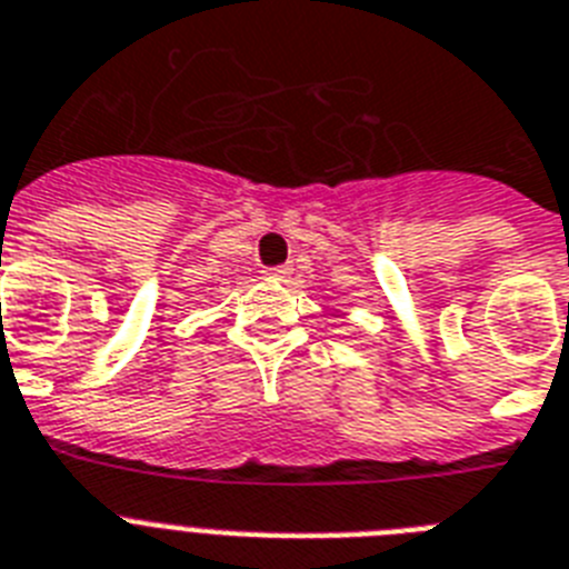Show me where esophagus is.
Segmentation results:
<instances>
[{
    "label": "esophagus",
    "mask_w": 569,
    "mask_h": 569,
    "mask_svg": "<svg viewBox=\"0 0 569 569\" xmlns=\"http://www.w3.org/2000/svg\"><path fill=\"white\" fill-rule=\"evenodd\" d=\"M262 277H266V280H286V277H289V269H286V266H277V269H266L262 271Z\"/></svg>",
    "instance_id": "obj_1"
}]
</instances>
